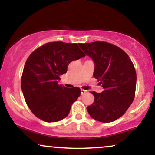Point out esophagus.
<instances>
[{
  "label": "esophagus",
  "instance_id": "1",
  "mask_svg": "<svg viewBox=\"0 0 155 155\" xmlns=\"http://www.w3.org/2000/svg\"><path fill=\"white\" fill-rule=\"evenodd\" d=\"M86 92H87V90H83V89H81V95H84V94H85Z\"/></svg>",
  "mask_w": 155,
  "mask_h": 155
}]
</instances>
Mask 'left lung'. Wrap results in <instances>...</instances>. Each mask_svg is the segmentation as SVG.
<instances>
[{
	"label": "left lung",
	"instance_id": "8db88e82",
	"mask_svg": "<svg viewBox=\"0 0 155 155\" xmlns=\"http://www.w3.org/2000/svg\"><path fill=\"white\" fill-rule=\"evenodd\" d=\"M79 46L93 60V76L104 89L101 93L91 92L95 100L87 110L90 117L98 122H114L125 113L134 100V65L128 55L112 44L95 41Z\"/></svg>",
	"mask_w": 155,
	"mask_h": 155
}]
</instances>
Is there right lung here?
<instances>
[{"instance_id": "obj_1", "label": "right lung", "mask_w": 155, "mask_h": 155, "mask_svg": "<svg viewBox=\"0 0 155 155\" xmlns=\"http://www.w3.org/2000/svg\"><path fill=\"white\" fill-rule=\"evenodd\" d=\"M77 44L49 42L30 54L23 69L21 87L32 113L47 122L62 120L81 95L79 87L58 84L69 63L84 57Z\"/></svg>"}]
</instances>
